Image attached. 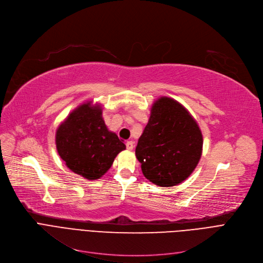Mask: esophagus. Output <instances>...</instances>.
Here are the masks:
<instances>
[{
	"label": "esophagus",
	"mask_w": 263,
	"mask_h": 263,
	"mask_svg": "<svg viewBox=\"0 0 263 263\" xmlns=\"http://www.w3.org/2000/svg\"><path fill=\"white\" fill-rule=\"evenodd\" d=\"M126 148H127L128 151H132V149L134 148V142H133V141H127V142H126Z\"/></svg>",
	"instance_id": "34e87169"
}]
</instances>
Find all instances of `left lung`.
Instances as JSON below:
<instances>
[{
  "label": "left lung",
  "mask_w": 263,
  "mask_h": 263,
  "mask_svg": "<svg viewBox=\"0 0 263 263\" xmlns=\"http://www.w3.org/2000/svg\"><path fill=\"white\" fill-rule=\"evenodd\" d=\"M202 151V132L186 108L166 97L153 104L136 147L142 173L151 182L160 187L179 184L194 171Z\"/></svg>",
  "instance_id": "left-lung-1"
}]
</instances>
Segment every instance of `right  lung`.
Here are the masks:
<instances>
[{
    "mask_svg": "<svg viewBox=\"0 0 263 263\" xmlns=\"http://www.w3.org/2000/svg\"><path fill=\"white\" fill-rule=\"evenodd\" d=\"M56 147L71 171L89 180L102 177L118 154L126 148L115 133L108 130L102 108L89 102L77 107L58 127Z\"/></svg>",
    "mask_w": 263,
    "mask_h": 263,
    "instance_id": "right-lung-1",
    "label": "right lung"
}]
</instances>
